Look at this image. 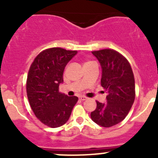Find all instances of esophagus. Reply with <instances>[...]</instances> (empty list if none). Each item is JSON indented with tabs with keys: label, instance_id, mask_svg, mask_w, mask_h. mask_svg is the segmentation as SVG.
<instances>
[{
	"label": "esophagus",
	"instance_id": "1",
	"mask_svg": "<svg viewBox=\"0 0 158 158\" xmlns=\"http://www.w3.org/2000/svg\"><path fill=\"white\" fill-rule=\"evenodd\" d=\"M79 99L82 100V101H84V100H86L87 99V97L82 95V96H79Z\"/></svg>",
	"mask_w": 158,
	"mask_h": 158
}]
</instances>
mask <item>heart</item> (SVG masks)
<instances>
[{"label": "heart", "instance_id": "b5f03b06", "mask_svg": "<svg viewBox=\"0 0 158 158\" xmlns=\"http://www.w3.org/2000/svg\"><path fill=\"white\" fill-rule=\"evenodd\" d=\"M90 63V62H86V63Z\"/></svg>", "mask_w": 158, "mask_h": 158}]
</instances>
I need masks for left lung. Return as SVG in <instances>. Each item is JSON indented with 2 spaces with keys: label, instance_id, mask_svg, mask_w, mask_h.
<instances>
[{
  "label": "left lung",
  "instance_id": "left-lung-1",
  "mask_svg": "<svg viewBox=\"0 0 158 158\" xmlns=\"http://www.w3.org/2000/svg\"><path fill=\"white\" fill-rule=\"evenodd\" d=\"M102 69L101 85L108 95L107 102L96 101V109L91 112V118L105 128L114 126L128 114L135 98V77L126 58L118 51L104 49L92 51Z\"/></svg>",
  "mask_w": 158,
  "mask_h": 158
}]
</instances>
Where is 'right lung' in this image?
Listing matches in <instances>:
<instances>
[{
  "label": "right lung",
  "instance_id": "right-lung-1",
  "mask_svg": "<svg viewBox=\"0 0 158 158\" xmlns=\"http://www.w3.org/2000/svg\"><path fill=\"white\" fill-rule=\"evenodd\" d=\"M77 53L52 47L40 52L30 66L27 79V94L36 117L47 126L57 128L69 120L78 97L59 92L66 64Z\"/></svg>",
  "mask_w": 158,
  "mask_h": 158
}]
</instances>
